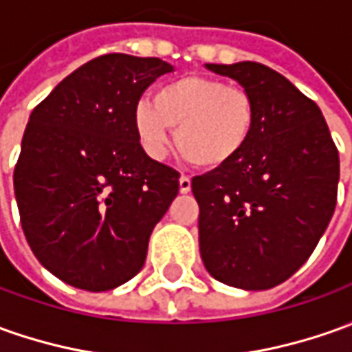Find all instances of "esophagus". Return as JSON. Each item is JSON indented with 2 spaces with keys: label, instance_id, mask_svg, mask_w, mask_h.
<instances>
[{
  "label": "esophagus",
  "instance_id": "esophagus-1",
  "mask_svg": "<svg viewBox=\"0 0 352 352\" xmlns=\"http://www.w3.org/2000/svg\"><path fill=\"white\" fill-rule=\"evenodd\" d=\"M179 190H181L183 195L190 192V177L188 175L179 177Z\"/></svg>",
  "mask_w": 352,
  "mask_h": 352
}]
</instances>
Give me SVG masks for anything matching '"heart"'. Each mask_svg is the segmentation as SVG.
<instances>
[{"mask_svg": "<svg viewBox=\"0 0 352 352\" xmlns=\"http://www.w3.org/2000/svg\"><path fill=\"white\" fill-rule=\"evenodd\" d=\"M133 121L148 156H166L173 129L185 160L204 169H221L246 150L256 131L258 106L243 86L190 75L160 86L152 104L138 102Z\"/></svg>", "mask_w": 352, "mask_h": 352, "instance_id": "obj_1", "label": "heart"}]
</instances>
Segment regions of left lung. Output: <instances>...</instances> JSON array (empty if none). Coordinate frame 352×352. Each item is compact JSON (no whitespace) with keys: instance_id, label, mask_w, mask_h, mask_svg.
Returning <instances> with one entry per match:
<instances>
[{"instance_id":"left-lung-1","label":"left lung","mask_w":352,"mask_h":352,"mask_svg":"<svg viewBox=\"0 0 352 352\" xmlns=\"http://www.w3.org/2000/svg\"><path fill=\"white\" fill-rule=\"evenodd\" d=\"M254 96L258 125L233 164L192 179L200 256L210 276L246 291L283 283L333 216L339 152L320 107L274 69L206 63Z\"/></svg>"}]
</instances>
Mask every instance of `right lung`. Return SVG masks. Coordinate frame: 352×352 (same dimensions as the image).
I'll use <instances>...</instances> for the list:
<instances>
[{
  "label": "right lung",
  "mask_w": 352,
  "mask_h": 352,
  "mask_svg": "<svg viewBox=\"0 0 352 352\" xmlns=\"http://www.w3.org/2000/svg\"><path fill=\"white\" fill-rule=\"evenodd\" d=\"M171 71L157 57L100 56L30 113L13 173L21 226L40 264L69 285L109 291L144 266L179 173L146 154L133 116Z\"/></svg>",
  "instance_id": "1"
}]
</instances>
